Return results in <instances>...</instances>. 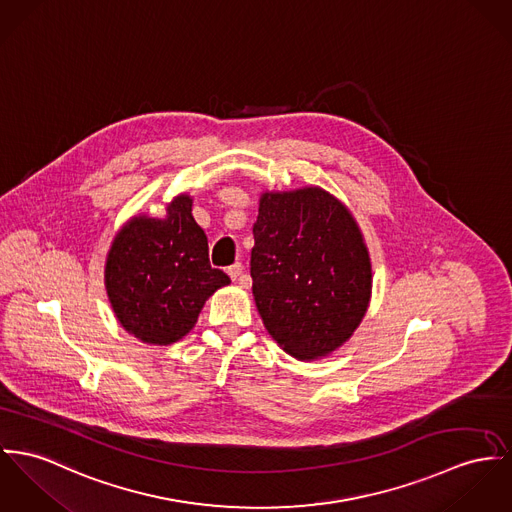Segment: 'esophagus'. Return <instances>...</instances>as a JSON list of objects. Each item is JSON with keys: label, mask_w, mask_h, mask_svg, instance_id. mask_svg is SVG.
Returning <instances> with one entry per match:
<instances>
[{"label": "esophagus", "mask_w": 512, "mask_h": 512, "mask_svg": "<svg viewBox=\"0 0 512 512\" xmlns=\"http://www.w3.org/2000/svg\"><path fill=\"white\" fill-rule=\"evenodd\" d=\"M226 273L230 275L232 280H237V278L241 276V273H243V265H241V263H234V265H230V267L226 269Z\"/></svg>", "instance_id": "34e87169"}]
</instances>
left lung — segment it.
<instances>
[{"instance_id":"obj_1","label":"left lung","mask_w":512,"mask_h":512,"mask_svg":"<svg viewBox=\"0 0 512 512\" xmlns=\"http://www.w3.org/2000/svg\"><path fill=\"white\" fill-rule=\"evenodd\" d=\"M257 310L286 353L341 347L368 308L372 271L353 216L323 189L267 193L253 224Z\"/></svg>"}]
</instances>
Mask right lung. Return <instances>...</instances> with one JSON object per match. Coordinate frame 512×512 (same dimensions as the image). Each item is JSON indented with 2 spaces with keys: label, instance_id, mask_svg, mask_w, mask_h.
<instances>
[{
  "label": "right lung",
  "instance_id": "obj_1",
  "mask_svg": "<svg viewBox=\"0 0 512 512\" xmlns=\"http://www.w3.org/2000/svg\"><path fill=\"white\" fill-rule=\"evenodd\" d=\"M191 206L181 195L165 218H134L109 251V300L122 327L144 343L179 341L197 323L206 298L230 284V276L210 267L208 239Z\"/></svg>",
  "mask_w": 512,
  "mask_h": 512
}]
</instances>
